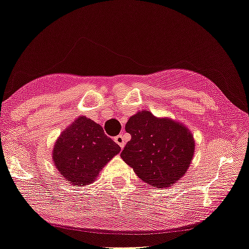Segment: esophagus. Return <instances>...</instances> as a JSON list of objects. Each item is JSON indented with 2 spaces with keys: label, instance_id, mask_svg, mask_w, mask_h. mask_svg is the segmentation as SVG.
<instances>
[{
  "label": "esophagus",
  "instance_id": "esophagus-1",
  "mask_svg": "<svg viewBox=\"0 0 249 249\" xmlns=\"http://www.w3.org/2000/svg\"><path fill=\"white\" fill-rule=\"evenodd\" d=\"M115 142H116L118 145H120L122 148L124 147L125 145V141H124V136L123 135H117L116 137H115Z\"/></svg>",
  "mask_w": 249,
  "mask_h": 249
}]
</instances>
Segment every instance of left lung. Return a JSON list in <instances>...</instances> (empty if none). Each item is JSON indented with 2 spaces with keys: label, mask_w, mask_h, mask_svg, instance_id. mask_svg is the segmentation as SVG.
I'll list each match as a JSON object with an SVG mask.
<instances>
[{
  "label": "left lung",
  "mask_w": 249,
  "mask_h": 249,
  "mask_svg": "<svg viewBox=\"0 0 249 249\" xmlns=\"http://www.w3.org/2000/svg\"><path fill=\"white\" fill-rule=\"evenodd\" d=\"M125 131L132 139L122 151L121 158L144 182L158 190L165 189L187 172L196 143L183 124L141 110L129 117Z\"/></svg>",
  "instance_id": "1"
}]
</instances>
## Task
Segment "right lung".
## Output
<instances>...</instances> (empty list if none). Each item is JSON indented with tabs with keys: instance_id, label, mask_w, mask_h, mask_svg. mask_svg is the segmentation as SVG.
<instances>
[{
	"instance_id": "obj_1",
	"label": "right lung",
	"mask_w": 249,
	"mask_h": 249,
	"mask_svg": "<svg viewBox=\"0 0 249 249\" xmlns=\"http://www.w3.org/2000/svg\"><path fill=\"white\" fill-rule=\"evenodd\" d=\"M120 151L121 147L105 135L101 125L79 116L55 141L53 159L59 173L70 184L83 187L94 182L101 170Z\"/></svg>"
}]
</instances>
